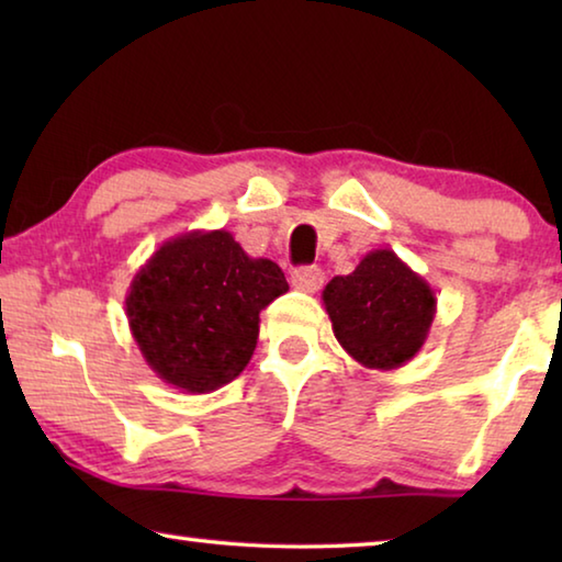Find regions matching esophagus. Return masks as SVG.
Masks as SVG:
<instances>
[{"mask_svg":"<svg viewBox=\"0 0 562 562\" xmlns=\"http://www.w3.org/2000/svg\"><path fill=\"white\" fill-rule=\"evenodd\" d=\"M292 284H294V290L317 292L322 284H325V272H322L319 268H297L292 272Z\"/></svg>","mask_w":562,"mask_h":562,"instance_id":"34e87169","label":"esophagus"}]
</instances>
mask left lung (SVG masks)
<instances>
[{"label": "left lung", "mask_w": 562, "mask_h": 562, "mask_svg": "<svg viewBox=\"0 0 562 562\" xmlns=\"http://www.w3.org/2000/svg\"><path fill=\"white\" fill-rule=\"evenodd\" d=\"M325 310L347 355L392 372L418 355L436 317V294L394 250L367 252L355 272L327 282Z\"/></svg>", "instance_id": "left-lung-1"}]
</instances>
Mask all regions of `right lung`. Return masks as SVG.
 Instances as JSON below:
<instances>
[{"instance_id":"right-lung-1","label":"right lung","mask_w":562,"mask_h":562,"mask_svg":"<svg viewBox=\"0 0 562 562\" xmlns=\"http://www.w3.org/2000/svg\"><path fill=\"white\" fill-rule=\"evenodd\" d=\"M290 290L268 258H250L227 231L170 237L131 280L126 317L146 364L166 384L207 394L240 376L260 312Z\"/></svg>"}]
</instances>
